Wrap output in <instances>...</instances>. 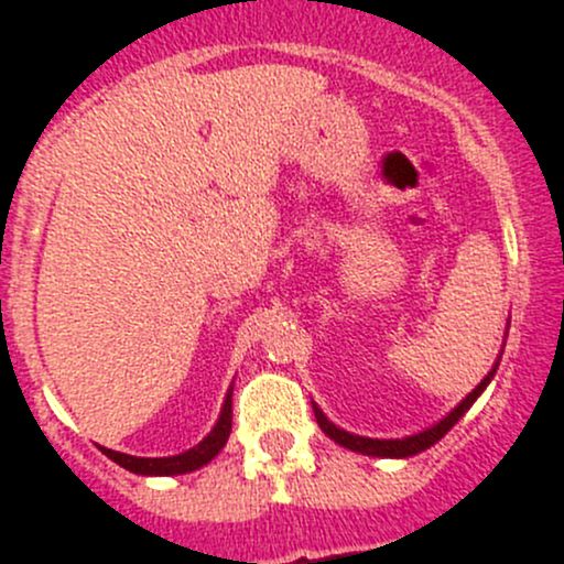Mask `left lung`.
I'll list each match as a JSON object with an SVG mask.
<instances>
[{"instance_id": "obj_1", "label": "left lung", "mask_w": 564, "mask_h": 564, "mask_svg": "<svg viewBox=\"0 0 564 564\" xmlns=\"http://www.w3.org/2000/svg\"><path fill=\"white\" fill-rule=\"evenodd\" d=\"M497 368H499V360L494 362L491 371H488L486 377H482V382L477 384V388L471 390L469 395H466L456 409H451V412H447L445 417L440 420V423L429 425V429L417 431V434H412V436H403V440H371V436L349 434V431L338 429V425H335L333 420H327V414H324L322 409H318L316 403H314L316 423H318V429H322L324 434L329 436V440L338 442L340 447H349V451L362 453V456H373V458H409V456H417V453H423V451H429V447H434L436 442H440L442 436H445L447 431H451L453 425H456L458 420L464 417L466 412H469L471 403H475L477 398L482 395V390H486L488 384H491V379H494V373H497Z\"/></svg>"}]
</instances>
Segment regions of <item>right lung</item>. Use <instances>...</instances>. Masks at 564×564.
I'll return each mask as SVG.
<instances>
[{"label": "right lung", "instance_id": "obj_1", "mask_svg": "<svg viewBox=\"0 0 564 564\" xmlns=\"http://www.w3.org/2000/svg\"><path fill=\"white\" fill-rule=\"evenodd\" d=\"M231 434V390L226 392L224 406H220L218 420H215L213 431L198 442L191 451L180 453V456H166V458H141V456H128V453L108 451V447H100L104 456H108L113 464H119L122 469L133 471V475H147V477H169V475H187V471L202 469L204 464H209L224 445L229 442Z\"/></svg>", "mask_w": 564, "mask_h": 564}]
</instances>
